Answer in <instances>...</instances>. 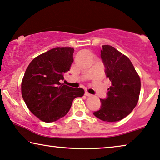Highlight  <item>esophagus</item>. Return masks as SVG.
I'll return each mask as SVG.
<instances>
[{"label":"esophagus","mask_w":160,"mask_h":160,"mask_svg":"<svg viewBox=\"0 0 160 160\" xmlns=\"http://www.w3.org/2000/svg\"><path fill=\"white\" fill-rule=\"evenodd\" d=\"M85 96H88V97H89V96H92L91 93H88V92H87V91H86V92H85Z\"/></svg>","instance_id":"obj_1"}]
</instances>
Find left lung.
Returning <instances> with one entry per match:
<instances>
[{"mask_svg": "<svg viewBox=\"0 0 160 160\" xmlns=\"http://www.w3.org/2000/svg\"><path fill=\"white\" fill-rule=\"evenodd\" d=\"M101 57L112 85L107 98L100 99V109L93 114L105 122H117L136 107L141 91L140 77L128 57L112 46H102Z\"/></svg>", "mask_w": 160, "mask_h": 160, "instance_id": "obj_1", "label": "left lung"}]
</instances>
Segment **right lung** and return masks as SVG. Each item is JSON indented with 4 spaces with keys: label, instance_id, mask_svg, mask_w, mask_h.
I'll return each mask as SVG.
<instances>
[{
    "label": "right lung",
    "instance_id": "1",
    "mask_svg": "<svg viewBox=\"0 0 160 160\" xmlns=\"http://www.w3.org/2000/svg\"><path fill=\"white\" fill-rule=\"evenodd\" d=\"M72 48H54L35 57L22 81V95L30 111L40 120L51 122L67 114L82 88L61 83L73 62Z\"/></svg>",
    "mask_w": 160,
    "mask_h": 160
}]
</instances>
